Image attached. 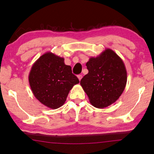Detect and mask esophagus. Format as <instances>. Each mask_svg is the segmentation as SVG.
I'll list each match as a JSON object with an SVG mask.
<instances>
[{
	"instance_id": "obj_1",
	"label": "esophagus",
	"mask_w": 154,
	"mask_h": 154,
	"mask_svg": "<svg viewBox=\"0 0 154 154\" xmlns=\"http://www.w3.org/2000/svg\"><path fill=\"white\" fill-rule=\"evenodd\" d=\"M82 75H77V77H78V79H79V81H81V79H82Z\"/></svg>"
}]
</instances>
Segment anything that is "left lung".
<instances>
[{"label":"left lung","instance_id":"obj_1","mask_svg":"<svg viewBox=\"0 0 154 154\" xmlns=\"http://www.w3.org/2000/svg\"><path fill=\"white\" fill-rule=\"evenodd\" d=\"M86 66L89 73L80 84L91 104L104 109L115 103L127 82V72L122 59L107 48L97 57H91Z\"/></svg>","mask_w":154,"mask_h":154}]
</instances>
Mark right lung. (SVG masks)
<instances>
[{
    "label": "right lung",
    "instance_id": "1",
    "mask_svg": "<svg viewBox=\"0 0 154 154\" xmlns=\"http://www.w3.org/2000/svg\"><path fill=\"white\" fill-rule=\"evenodd\" d=\"M28 80L35 97L51 109L63 105L70 90L79 83L71 66L65 64L64 58L51 52H46L35 61Z\"/></svg>",
    "mask_w": 154,
    "mask_h": 154
}]
</instances>
